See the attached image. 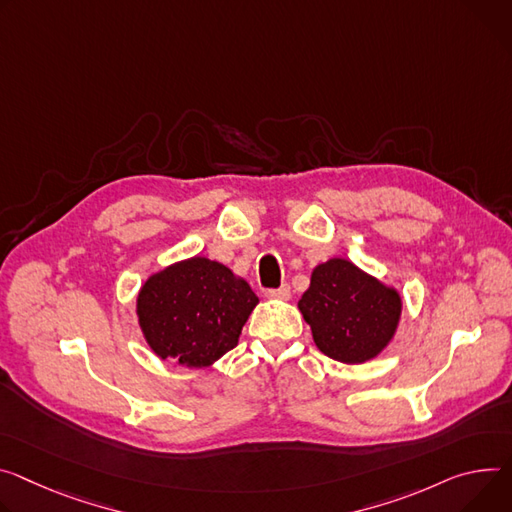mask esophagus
Returning <instances> with one entry per match:
<instances>
[{"label":"esophagus","instance_id":"esophagus-1","mask_svg":"<svg viewBox=\"0 0 512 512\" xmlns=\"http://www.w3.org/2000/svg\"><path fill=\"white\" fill-rule=\"evenodd\" d=\"M265 296H267V298H277V300H288V298H290V286H288V284H282L280 288L265 290Z\"/></svg>","mask_w":512,"mask_h":512}]
</instances>
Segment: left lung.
<instances>
[{"label": "left lung", "mask_w": 512, "mask_h": 512, "mask_svg": "<svg viewBox=\"0 0 512 512\" xmlns=\"http://www.w3.org/2000/svg\"><path fill=\"white\" fill-rule=\"evenodd\" d=\"M316 347L331 359L363 363L394 337L402 300L396 290L347 259L320 263L298 302Z\"/></svg>", "instance_id": "obj_1"}]
</instances>
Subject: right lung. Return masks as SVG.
<instances>
[{"mask_svg": "<svg viewBox=\"0 0 512 512\" xmlns=\"http://www.w3.org/2000/svg\"><path fill=\"white\" fill-rule=\"evenodd\" d=\"M259 298L243 277L206 257L151 275L136 314L151 349L181 365L206 367L235 349Z\"/></svg>", "mask_w": 512, "mask_h": 512, "instance_id": "obj_1", "label": "right lung"}]
</instances>
